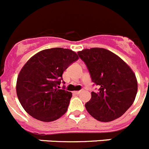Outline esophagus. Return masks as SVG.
I'll return each instance as SVG.
<instances>
[{"instance_id":"1","label":"esophagus","mask_w":149,"mask_h":149,"mask_svg":"<svg viewBox=\"0 0 149 149\" xmlns=\"http://www.w3.org/2000/svg\"><path fill=\"white\" fill-rule=\"evenodd\" d=\"M73 93H74L76 95H78V94H79L80 93H81V91H75V92H73Z\"/></svg>"}]
</instances>
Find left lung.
Masks as SVG:
<instances>
[{"label": "left lung", "mask_w": 149, "mask_h": 149, "mask_svg": "<svg viewBox=\"0 0 149 149\" xmlns=\"http://www.w3.org/2000/svg\"><path fill=\"white\" fill-rule=\"evenodd\" d=\"M92 81L99 87L86 103L87 112L101 122L118 118L132 105L137 93L135 74L118 56L107 49L93 48L78 52Z\"/></svg>", "instance_id": "left-lung-1"}]
</instances>
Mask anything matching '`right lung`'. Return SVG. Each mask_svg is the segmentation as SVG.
<instances>
[{"mask_svg":"<svg viewBox=\"0 0 149 149\" xmlns=\"http://www.w3.org/2000/svg\"><path fill=\"white\" fill-rule=\"evenodd\" d=\"M78 59L72 50L54 48L40 51L25 64L18 75L16 91L29 115L51 122L67 112L72 93L59 85L63 72Z\"/></svg>","mask_w":149,"mask_h":149,"instance_id":"1","label":"right lung"}]
</instances>
